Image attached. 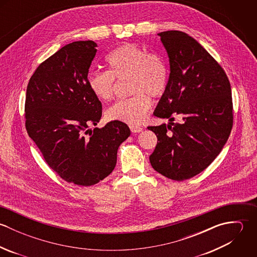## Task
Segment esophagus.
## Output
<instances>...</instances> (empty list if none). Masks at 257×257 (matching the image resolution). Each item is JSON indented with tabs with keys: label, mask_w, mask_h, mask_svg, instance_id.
<instances>
[{
	"label": "esophagus",
	"mask_w": 257,
	"mask_h": 257,
	"mask_svg": "<svg viewBox=\"0 0 257 257\" xmlns=\"http://www.w3.org/2000/svg\"><path fill=\"white\" fill-rule=\"evenodd\" d=\"M130 128H131L132 133H134V134L141 133V132H143V130H144L142 126H138V125H131Z\"/></svg>",
	"instance_id": "obj_1"
}]
</instances>
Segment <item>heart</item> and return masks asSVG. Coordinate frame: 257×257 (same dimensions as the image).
Returning <instances> with one entry per match:
<instances>
[{"label":"heart","instance_id":"heart-1","mask_svg":"<svg viewBox=\"0 0 257 257\" xmlns=\"http://www.w3.org/2000/svg\"><path fill=\"white\" fill-rule=\"evenodd\" d=\"M108 71H97L88 77L92 94L104 102L110 101L115 92V80L128 79L130 98L120 100L106 111L110 120L130 124L142 123L151 108V99L162 97L169 84V69L165 59L156 52L134 44L124 43L106 57Z\"/></svg>","mask_w":257,"mask_h":257}]
</instances>
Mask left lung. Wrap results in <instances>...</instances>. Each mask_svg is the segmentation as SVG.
Instances as JSON below:
<instances>
[{"mask_svg": "<svg viewBox=\"0 0 257 257\" xmlns=\"http://www.w3.org/2000/svg\"><path fill=\"white\" fill-rule=\"evenodd\" d=\"M158 36L170 75L154 115L170 122L147 127L157 137L149 160L158 173L183 181L205 170L225 145L233 122L231 89L224 70L193 37L179 31ZM176 114L181 124L172 122Z\"/></svg>", "mask_w": 257, "mask_h": 257, "instance_id": "obj_1", "label": "left lung"}]
</instances>
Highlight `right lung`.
<instances>
[{
  "instance_id": "right-lung-1",
  "label": "right lung",
  "mask_w": 257,
  "mask_h": 257,
  "mask_svg": "<svg viewBox=\"0 0 257 257\" xmlns=\"http://www.w3.org/2000/svg\"><path fill=\"white\" fill-rule=\"evenodd\" d=\"M96 47V42L86 40L60 48L39 64L26 96L30 138L51 169L79 186H92L109 176L118 147L131 135L127 124L118 120L88 130L102 116V103L88 87Z\"/></svg>"
}]
</instances>
